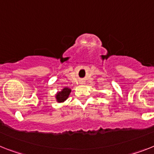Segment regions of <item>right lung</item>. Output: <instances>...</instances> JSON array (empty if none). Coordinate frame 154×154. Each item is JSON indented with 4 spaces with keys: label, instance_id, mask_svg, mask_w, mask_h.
Returning <instances> with one entry per match:
<instances>
[{
    "label": "right lung",
    "instance_id": "obj_1",
    "mask_svg": "<svg viewBox=\"0 0 154 154\" xmlns=\"http://www.w3.org/2000/svg\"><path fill=\"white\" fill-rule=\"evenodd\" d=\"M71 90L68 88H65L63 89V91H59L56 95V99L57 101L59 102V103H63L66 100V99L68 98L69 96V93H70Z\"/></svg>",
    "mask_w": 154,
    "mask_h": 154
}]
</instances>
